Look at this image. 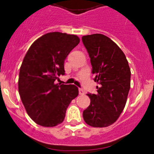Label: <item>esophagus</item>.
<instances>
[{"label":"esophagus","mask_w":154,"mask_h":154,"mask_svg":"<svg viewBox=\"0 0 154 154\" xmlns=\"http://www.w3.org/2000/svg\"><path fill=\"white\" fill-rule=\"evenodd\" d=\"M79 94L83 95V94H85V91L83 89V88H79Z\"/></svg>","instance_id":"1"}]
</instances>
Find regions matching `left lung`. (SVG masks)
Wrapping results in <instances>:
<instances>
[{"mask_svg": "<svg viewBox=\"0 0 154 154\" xmlns=\"http://www.w3.org/2000/svg\"><path fill=\"white\" fill-rule=\"evenodd\" d=\"M82 41L95 74L97 93L87 94L91 102L83 112L85 122L94 127H106L119 119L130 88L128 62L121 48L103 34L83 35Z\"/></svg>", "mask_w": 154, "mask_h": 154, "instance_id": "1", "label": "left lung"}]
</instances>
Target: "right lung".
<instances>
[{"instance_id":"obj_1","label":"right lung","mask_w":154,"mask_h":154,"mask_svg":"<svg viewBox=\"0 0 154 154\" xmlns=\"http://www.w3.org/2000/svg\"><path fill=\"white\" fill-rule=\"evenodd\" d=\"M79 42L76 35L48 32L27 51L20 68L18 92L37 125L51 127L61 124L70 103L78 95L76 86L57 84L55 80L65 74V60Z\"/></svg>"}]
</instances>
